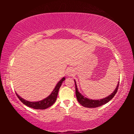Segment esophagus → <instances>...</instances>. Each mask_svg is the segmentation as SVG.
Instances as JSON below:
<instances>
[{
    "label": "esophagus",
    "instance_id": "esophagus-1",
    "mask_svg": "<svg viewBox=\"0 0 134 134\" xmlns=\"http://www.w3.org/2000/svg\"><path fill=\"white\" fill-rule=\"evenodd\" d=\"M66 72H67V75L69 76H72V75H73V74H74L73 70H72L71 69H67Z\"/></svg>",
    "mask_w": 134,
    "mask_h": 134
}]
</instances>
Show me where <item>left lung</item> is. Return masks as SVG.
I'll return each mask as SVG.
<instances>
[{"mask_svg": "<svg viewBox=\"0 0 134 134\" xmlns=\"http://www.w3.org/2000/svg\"><path fill=\"white\" fill-rule=\"evenodd\" d=\"M74 82H75V86H76V95L77 99L79 103H80L83 107L89 108L99 107V106H102L103 105H105V104L107 103L108 102H109L110 100L115 96V95L116 94V92L118 91V89L119 84V81L116 89H115V90L113 91L112 93L110 94L109 96H108V97H106L105 98L102 99L92 100V99H89L88 98H86L85 97H84L83 95L79 92L77 87V85H76V83L75 80H74Z\"/></svg>", "mask_w": 134, "mask_h": 134, "instance_id": "8db88e82", "label": "left lung"}]
</instances>
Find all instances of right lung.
Instances as JSON below:
<instances>
[{"label":"right lung","mask_w":134,"mask_h":134,"mask_svg":"<svg viewBox=\"0 0 134 134\" xmlns=\"http://www.w3.org/2000/svg\"><path fill=\"white\" fill-rule=\"evenodd\" d=\"M64 80H65V78L63 77L62 80L59 81L58 83L57 84L55 87L54 88V89L53 90V91L51 93V94L44 100H42L41 101L34 102H29L22 99L16 93V94L17 95L18 97L19 98L20 100L24 105L28 106V107L34 108L35 109H45L50 107V106H51L55 102L57 97L58 95V90L60 89L61 86L62 85V83Z\"/></svg>","instance_id":"right-lung-1"}]
</instances>
